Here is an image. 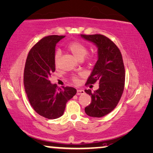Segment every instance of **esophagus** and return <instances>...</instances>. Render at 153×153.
<instances>
[{"mask_svg":"<svg viewBox=\"0 0 153 153\" xmlns=\"http://www.w3.org/2000/svg\"><path fill=\"white\" fill-rule=\"evenodd\" d=\"M84 93H85V91H84V90H77V91H76V94H77V95L83 94Z\"/></svg>","mask_w":153,"mask_h":153,"instance_id":"esophagus-1","label":"esophagus"}]
</instances>
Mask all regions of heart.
Here are the masks:
<instances>
[{
    "label": "heart",
    "mask_w": 153,
    "mask_h": 153,
    "mask_svg": "<svg viewBox=\"0 0 153 153\" xmlns=\"http://www.w3.org/2000/svg\"><path fill=\"white\" fill-rule=\"evenodd\" d=\"M67 49L68 50L72 55H73L77 59L80 61L83 60L84 57H85L87 54L88 53V49L86 45H85L84 44L81 43L80 42H72L68 44V45L67 46ZM60 57H61V52L60 51H56L54 55V63L56 67H57L60 62ZM91 57L89 58V59H91ZM81 74H79L78 75H74L72 76V81L74 83H77L79 81V76H81Z\"/></svg>",
    "instance_id": "heart-1"
}]
</instances>
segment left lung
<instances>
[{
  "label": "left lung",
  "mask_w": 153,
  "mask_h": 153,
  "mask_svg": "<svg viewBox=\"0 0 153 153\" xmlns=\"http://www.w3.org/2000/svg\"><path fill=\"white\" fill-rule=\"evenodd\" d=\"M98 47V61L86 84L99 83L94 92L85 91L91 96V101L85 108L89 116L100 117L112 111L123 95L125 81V70L120 51L111 39L100 34L81 35Z\"/></svg>",
  "instance_id": "8db88e82"
}]
</instances>
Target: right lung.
I'll return each instance as SVG.
<instances>
[{"instance_id": "obj_1", "label": "right lung", "mask_w": 153, "mask_h": 153, "mask_svg": "<svg viewBox=\"0 0 153 153\" xmlns=\"http://www.w3.org/2000/svg\"><path fill=\"white\" fill-rule=\"evenodd\" d=\"M64 36H48L41 39L29 51L24 70V85L31 107L47 119L62 116L65 105L76 94L72 87L58 88L50 77L55 70V46Z\"/></svg>"}]
</instances>
